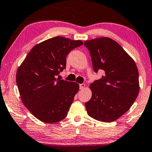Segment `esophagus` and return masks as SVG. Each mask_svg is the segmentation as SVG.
<instances>
[{"instance_id":"esophagus-1","label":"esophagus","mask_w":152,"mask_h":152,"mask_svg":"<svg viewBox=\"0 0 152 152\" xmlns=\"http://www.w3.org/2000/svg\"><path fill=\"white\" fill-rule=\"evenodd\" d=\"M85 86H86V84H85V83H81V84L79 85L80 89H83V88H85Z\"/></svg>"}]
</instances>
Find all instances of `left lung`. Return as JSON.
<instances>
[{
  "mask_svg": "<svg viewBox=\"0 0 152 152\" xmlns=\"http://www.w3.org/2000/svg\"><path fill=\"white\" fill-rule=\"evenodd\" d=\"M96 73L102 78L91 83L92 96L85 103L87 114L94 119L111 122L130 109L139 92V71L133 58L117 42L108 37L86 41Z\"/></svg>",
  "mask_w": 152,
  "mask_h": 152,
  "instance_id": "1",
  "label": "left lung"
}]
</instances>
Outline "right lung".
Wrapping results in <instances>:
<instances>
[{"label":"right lung","mask_w":152,"mask_h":152,"mask_svg":"<svg viewBox=\"0 0 152 152\" xmlns=\"http://www.w3.org/2000/svg\"><path fill=\"white\" fill-rule=\"evenodd\" d=\"M81 45L80 40L49 38L33 47L18 67L16 83L21 101L40 121L53 124L67 116L79 85L56 76L66 68L69 52Z\"/></svg>","instance_id":"add662e5"}]
</instances>
